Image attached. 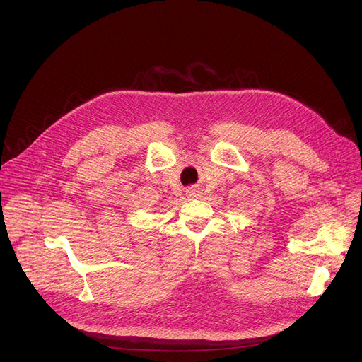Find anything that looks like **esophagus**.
Here are the masks:
<instances>
[{"instance_id": "1", "label": "esophagus", "mask_w": 362, "mask_h": 362, "mask_svg": "<svg viewBox=\"0 0 362 362\" xmlns=\"http://www.w3.org/2000/svg\"><path fill=\"white\" fill-rule=\"evenodd\" d=\"M186 194H187V197H191V198H201V197H202V191H201L199 187H191V189H187Z\"/></svg>"}]
</instances>
